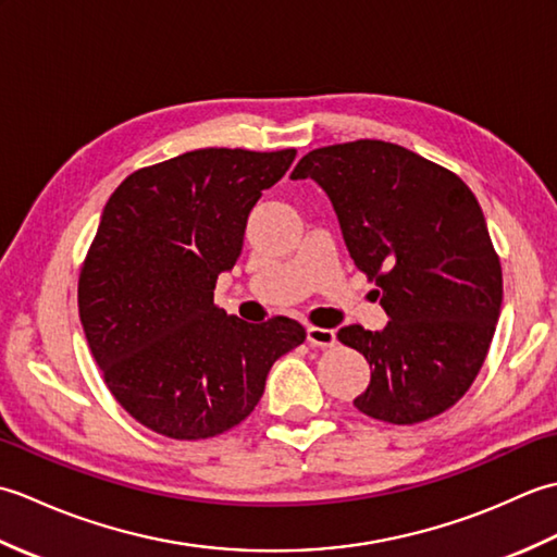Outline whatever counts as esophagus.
<instances>
[{
  "label": "esophagus",
  "instance_id": "esophagus-1",
  "mask_svg": "<svg viewBox=\"0 0 557 557\" xmlns=\"http://www.w3.org/2000/svg\"><path fill=\"white\" fill-rule=\"evenodd\" d=\"M306 337H309V345L318 347V349H327L335 345V330L330 327H309L306 330Z\"/></svg>",
  "mask_w": 557,
  "mask_h": 557
}]
</instances>
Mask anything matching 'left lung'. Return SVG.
Listing matches in <instances>:
<instances>
[{
  "instance_id": "1",
  "label": "left lung",
  "mask_w": 557,
  "mask_h": 557,
  "mask_svg": "<svg viewBox=\"0 0 557 557\" xmlns=\"http://www.w3.org/2000/svg\"><path fill=\"white\" fill-rule=\"evenodd\" d=\"M309 176L333 200L354 265L389 318L381 333H337L371 366L354 407L397 425L437 417L476 381L503 304L476 196L455 172L371 138L306 152L292 180Z\"/></svg>"
}]
</instances>
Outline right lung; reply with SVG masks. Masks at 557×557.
Listing matches in <instances>:
<instances>
[{"label": "right lung", "mask_w": 557, "mask_h": 557, "mask_svg": "<svg viewBox=\"0 0 557 557\" xmlns=\"http://www.w3.org/2000/svg\"><path fill=\"white\" fill-rule=\"evenodd\" d=\"M297 150L200 148L136 170L102 210L78 277V315L114 399L174 441L239 425L270 366L306 330L253 325L215 306L218 275L242 253L248 212Z\"/></svg>", "instance_id": "right-lung-1"}]
</instances>
